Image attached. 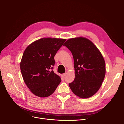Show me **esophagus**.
Returning <instances> with one entry per match:
<instances>
[{"label":"esophagus","mask_w":124,"mask_h":124,"mask_svg":"<svg viewBox=\"0 0 124 124\" xmlns=\"http://www.w3.org/2000/svg\"><path fill=\"white\" fill-rule=\"evenodd\" d=\"M66 75V73H63V74H62V77L63 78H64V76Z\"/></svg>","instance_id":"1"}]
</instances>
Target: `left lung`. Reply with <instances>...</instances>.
I'll use <instances>...</instances> for the list:
<instances>
[{"label":"left lung","instance_id":"obj_1","mask_svg":"<svg viewBox=\"0 0 124 124\" xmlns=\"http://www.w3.org/2000/svg\"><path fill=\"white\" fill-rule=\"evenodd\" d=\"M63 45L72 53L74 61L75 77L69 87L80 98H89L99 90L105 78L102 55L92 41L83 37L68 39Z\"/></svg>","mask_w":124,"mask_h":124}]
</instances>
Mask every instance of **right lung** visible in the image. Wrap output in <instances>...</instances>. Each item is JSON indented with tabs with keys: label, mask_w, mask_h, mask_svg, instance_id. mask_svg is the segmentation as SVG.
I'll return each mask as SVG.
<instances>
[{
	"label": "right lung",
	"mask_w": 124,
	"mask_h": 124,
	"mask_svg": "<svg viewBox=\"0 0 124 124\" xmlns=\"http://www.w3.org/2000/svg\"><path fill=\"white\" fill-rule=\"evenodd\" d=\"M66 39L42 38L29 45L20 63L23 80L35 95L48 97L53 93L61 79L53 70L54 56Z\"/></svg>",
	"instance_id": "obj_1"
}]
</instances>
